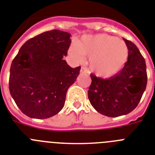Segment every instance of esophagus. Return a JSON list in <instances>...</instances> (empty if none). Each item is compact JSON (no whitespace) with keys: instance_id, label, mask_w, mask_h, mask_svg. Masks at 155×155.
<instances>
[{"instance_id":"34e87169","label":"esophagus","mask_w":155,"mask_h":155,"mask_svg":"<svg viewBox=\"0 0 155 155\" xmlns=\"http://www.w3.org/2000/svg\"><path fill=\"white\" fill-rule=\"evenodd\" d=\"M87 72H88V71H87V69L86 68H84V67L81 68V69H80V73L86 74V73H87Z\"/></svg>"}]
</instances>
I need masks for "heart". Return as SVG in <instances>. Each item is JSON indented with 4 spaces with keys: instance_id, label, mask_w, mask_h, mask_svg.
<instances>
[{
    "instance_id": "obj_1",
    "label": "heart",
    "mask_w": 155,
    "mask_h": 155,
    "mask_svg": "<svg viewBox=\"0 0 155 155\" xmlns=\"http://www.w3.org/2000/svg\"><path fill=\"white\" fill-rule=\"evenodd\" d=\"M69 53L77 62L88 57L91 71L101 77H110L124 67L128 48L123 40L107 34H97L84 35L77 45L70 46Z\"/></svg>"
}]
</instances>
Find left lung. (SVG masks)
I'll use <instances>...</instances> for the list:
<instances>
[{
  "label": "left lung",
  "mask_w": 155,
  "mask_h": 155,
  "mask_svg": "<svg viewBox=\"0 0 155 155\" xmlns=\"http://www.w3.org/2000/svg\"><path fill=\"white\" fill-rule=\"evenodd\" d=\"M123 39L128 48V58L121 71L109 79L91 75L90 102L96 111L110 117L126 115L135 110L147 83L143 57L133 42Z\"/></svg>",
  "instance_id": "8db88e82"
}]
</instances>
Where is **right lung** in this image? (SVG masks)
<instances>
[{"label":"right lung","mask_w":155,"mask_h":155,"mask_svg":"<svg viewBox=\"0 0 155 155\" xmlns=\"http://www.w3.org/2000/svg\"><path fill=\"white\" fill-rule=\"evenodd\" d=\"M70 37L59 30L45 31L26 41L12 62L9 91L27 117L46 119L63 109L68 89L80 71L63 60Z\"/></svg>","instance_id":"add662e5"}]
</instances>
